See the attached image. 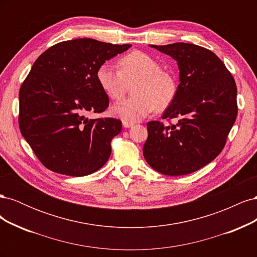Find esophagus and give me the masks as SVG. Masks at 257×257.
Returning <instances> with one entry per match:
<instances>
[{"mask_svg": "<svg viewBox=\"0 0 257 257\" xmlns=\"http://www.w3.org/2000/svg\"><path fill=\"white\" fill-rule=\"evenodd\" d=\"M122 124H123V126H124V127H126V128L132 127V126L134 125V123H133V122H128V121H122Z\"/></svg>", "mask_w": 257, "mask_h": 257, "instance_id": "obj_1", "label": "esophagus"}]
</instances>
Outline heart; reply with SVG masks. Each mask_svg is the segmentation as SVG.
I'll list each match as a JSON object with an SVG mask.
<instances>
[{"mask_svg": "<svg viewBox=\"0 0 257 257\" xmlns=\"http://www.w3.org/2000/svg\"><path fill=\"white\" fill-rule=\"evenodd\" d=\"M119 67L104 63L96 69L99 88L110 99L123 96L127 84L134 96L115 103L111 113L122 121L135 122L153 110L164 111L175 102L178 82L174 74L161 69L159 61L143 51L130 52L119 60Z\"/></svg>", "mask_w": 257, "mask_h": 257, "instance_id": "b5f03b06", "label": "heart"}]
</instances>
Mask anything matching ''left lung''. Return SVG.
Instances as JSON below:
<instances>
[{
	"mask_svg": "<svg viewBox=\"0 0 257 257\" xmlns=\"http://www.w3.org/2000/svg\"><path fill=\"white\" fill-rule=\"evenodd\" d=\"M150 46L177 61L180 83L162 116L178 122H148L144 157L163 175H188L212 162L226 144L238 112L236 82L223 62L200 46Z\"/></svg>",
	"mask_w": 257,
	"mask_h": 257,
	"instance_id": "left-lung-1",
	"label": "left lung"
}]
</instances>
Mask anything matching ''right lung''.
Here are the masks:
<instances>
[{
	"label": "right lung",
	"instance_id": "1",
	"mask_svg": "<svg viewBox=\"0 0 257 257\" xmlns=\"http://www.w3.org/2000/svg\"><path fill=\"white\" fill-rule=\"evenodd\" d=\"M131 46L77 38L53 45L34 62L19 91V127L46 168L82 177L109 159L122 122L85 115L109 105L96 69Z\"/></svg>",
	"mask_w": 257,
	"mask_h": 257
}]
</instances>
